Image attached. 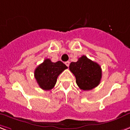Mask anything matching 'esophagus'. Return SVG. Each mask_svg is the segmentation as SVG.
Segmentation results:
<instances>
[{"mask_svg":"<svg viewBox=\"0 0 130 130\" xmlns=\"http://www.w3.org/2000/svg\"><path fill=\"white\" fill-rule=\"evenodd\" d=\"M70 61H67V62H65V65H67L68 67H69V65H70Z\"/></svg>","mask_w":130,"mask_h":130,"instance_id":"1","label":"esophagus"}]
</instances>
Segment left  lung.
<instances>
[{
  "label": "left lung",
  "mask_w": 130,
  "mask_h": 130,
  "mask_svg": "<svg viewBox=\"0 0 130 130\" xmlns=\"http://www.w3.org/2000/svg\"><path fill=\"white\" fill-rule=\"evenodd\" d=\"M70 70L75 76L77 85L83 90H91L97 87L101 82V66L85 56H82L76 62H71Z\"/></svg>",
  "instance_id": "obj_1"
}]
</instances>
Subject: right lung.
I'll use <instances>...</instances> for the list:
<instances>
[{
	"instance_id": "right-lung-1",
	"label": "right lung",
	"mask_w": 130,
	"mask_h": 130,
	"mask_svg": "<svg viewBox=\"0 0 130 130\" xmlns=\"http://www.w3.org/2000/svg\"><path fill=\"white\" fill-rule=\"evenodd\" d=\"M67 68L61 61L53 62L47 58L36 68L34 77L41 89L50 90L54 87L58 76Z\"/></svg>"
}]
</instances>
